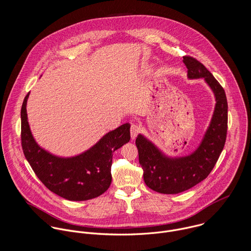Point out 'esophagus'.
Segmentation results:
<instances>
[{
  "mask_svg": "<svg viewBox=\"0 0 251 251\" xmlns=\"http://www.w3.org/2000/svg\"><path fill=\"white\" fill-rule=\"evenodd\" d=\"M140 132V126L137 124H132L131 127H130V134H131V138L134 139Z\"/></svg>",
  "mask_w": 251,
  "mask_h": 251,
  "instance_id": "obj_1",
  "label": "esophagus"
}]
</instances>
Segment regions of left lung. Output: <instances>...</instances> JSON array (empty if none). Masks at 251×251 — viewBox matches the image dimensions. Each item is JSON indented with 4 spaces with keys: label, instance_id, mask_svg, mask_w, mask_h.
Wrapping results in <instances>:
<instances>
[{
    "label": "left lung",
    "instance_id": "1",
    "mask_svg": "<svg viewBox=\"0 0 251 251\" xmlns=\"http://www.w3.org/2000/svg\"><path fill=\"white\" fill-rule=\"evenodd\" d=\"M188 78H204L215 93V104L211 125L198 149L190 155L169 158L139 134L136 138L139 163L145 183L164 194L185 191L206 179L215 167L224 148L228 127V104L222 86L206 67L191 56H183Z\"/></svg>",
    "mask_w": 251,
    "mask_h": 251
}]
</instances>
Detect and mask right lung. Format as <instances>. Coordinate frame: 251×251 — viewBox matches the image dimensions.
Here are the masks:
<instances>
[{
    "mask_svg": "<svg viewBox=\"0 0 251 251\" xmlns=\"http://www.w3.org/2000/svg\"><path fill=\"white\" fill-rule=\"evenodd\" d=\"M21 108V144L36 177L55 194L71 201H85L104 193L111 183L113 152L130 140V125L108 132L87 151L70 158L50 154L36 143L27 120V100Z\"/></svg>",
    "mask_w": 251,
    "mask_h": 251,
    "instance_id": "obj_1",
    "label": "right lung"
}]
</instances>
